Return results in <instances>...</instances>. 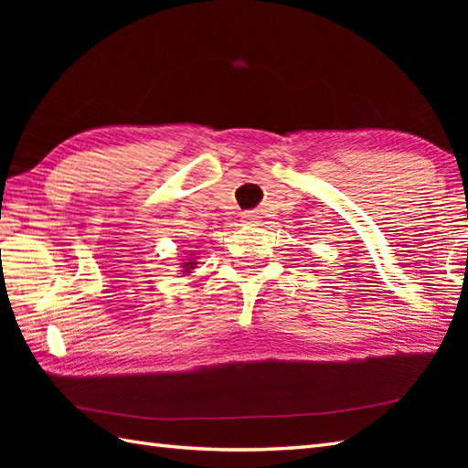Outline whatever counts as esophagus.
<instances>
[{"instance_id": "34e87169", "label": "esophagus", "mask_w": 468, "mask_h": 468, "mask_svg": "<svg viewBox=\"0 0 468 468\" xmlns=\"http://www.w3.org/2000/svg\"><path fill=\"white\" fill-rule=\"evenodd\" d=\"M241 218H243V223H253L255 218H257V215H255V213H251V211H247V213H243V215H241Z\"/></svg>"}]
</instances>
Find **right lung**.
Instances as JSON below:
<instances>
[{
  "instance_id": "add662e5",
  "label": "right lung",
  "mask_w": 468,
  "mask_h": 468,
  "mask_svg": "<svg viewBox=\"0 0 468 468\" xmlns=\"http://www.w3.org/2000/svg\"><path fill=\"white\" fill-rule=\"evenodd\" d=\"M193 260H195V257H193ZM181 265L185 267V270H183L185 273H191V270H193V267H195L197 263H195V261H188V260H186V261H185V263H181Z\"/></svg>"
}]
</instances>
